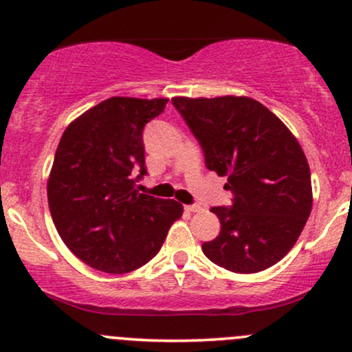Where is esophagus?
<instances>
[{
  "label": "esophagus",
  "instance_id": "1",
  "mask_svg": "<svg viewBox=\"0 0 352 352\" xmlns=\"http://www.w3.org/2000/svg\"><path fill=\"white\" fill-rule=\"evenodd\" d=\"M185 210H187V212H192V213H195V212H200L201 207H200V205L193 204V205H185Z\"/></svg>",
  "mask_w": 352,
  "mask_h": 352
}]
</instances>
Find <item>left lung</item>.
<instances>
[{"mask_svg":"<svg viewBox=\"0 0 352 352\" xmlns=\"http://www.w3.org/2000/svg\"><path fill=\"white\" fill-rule=\"evenodd\" d=\"M173 107L199 140L205 167L227 175L230 207L201 252L235 273H258L296 243L313 205L311 173L301 145L263 104L250 98H173Z\"/></svg>","mask_w":352,"mask_h":352,"instance_id":"8db88e82","label":"left lung"}]
</instances>
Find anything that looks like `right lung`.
Segmentation results:
<instances>
[{
	"mask_svg": "<svg viewBox=\"0 0 352 352\" xmlns=\"http://www.w3.org/2000/svg\"><path fill=\"white\" fill-rule=\"evenodd\" d=\"M167 102L106 99L60 137L47 182L50 212L67 248L92 268L122 274L148 263L184 213L179 201L135 190L147 175L144 127Z\"/></svg>",
	"mask_w": 352,
	"mask_h": 352,
	"instance_id": "1",
	"label": "right lung"
}]
</instances>
